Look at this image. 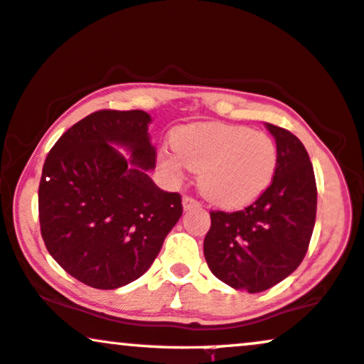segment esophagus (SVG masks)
I'll return each instance as SVG.
<instances>
[{
	"label": "esophagus",
	"mask_w": 364,
	"mask_h": 364,
	"mask_svg": "<svg viewBox=\"0 0 364 364\" xmlns=\"http://www.w3.org/2000/svg\"><path fill=\"white\" fill-rule=\"evenodd\" d=\"M201 203L198 200H195L193 196H188L185 195L183 196V208L185 210H190V208H200Z\"/></svg>",
	"instance_id": "1"
}]
</instances>
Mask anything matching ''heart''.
Wrapping results in <instances>:
<instances>
[{
    "mask_svg": "<svg viewBox=\"0 0 364 364\" xmlns=\"http://www.w3.org/2000/svg\"><path fill=\"white\" fill-rule=\"evenodd\" d=\"M174 146L159 149V166L173 181L200 171L203 195L223 208L254 203L272 185L279 166L277 144L265 132L238 124L208 122L179 127Z\"/></svg>",
    "mask_w": 364,
    "mask_h": 364,
    "instance_id": "b5f03b06",
    "label": "heart"
}]
</instances>
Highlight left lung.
Listing matches in <instances>:
<instances>
[{
    "instance_id": "obj_1",
    "label": "left lung",
    "mask_w": 364,
    "mask_h": 364,
    "mask_svg": "<svg viewBox=\"0 0 364 364\" xmlns=\"http://www.w3.org/2000/svg\"><path fill=\"white\" fill-rule=\"evenodd\" d=\"M267 129L279 151L272 185L247 208L210 211L203 243L215 277L250 294L274 287L301 265L316 223V178L304 144L287 129Z\"/></svg>"
}]
</instances>
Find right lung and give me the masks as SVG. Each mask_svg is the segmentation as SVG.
<instances>
[{"label":"right lung","mask_w":364,"mask_h":364,"mask_svg":"<svg viewBox=\"0 0 364 364\" xmlns=\"http://www.w3.org/2000/svg\"><path fill=\"white\" fill-rule=\"evenodd\" d=\"M144 110H97L63 132L38 186L45 247L65 272L94 289L139 279L183 213L179 193L148 176L156 166ZM132 151L126 160L112 146Z\"/></svg>","instance_id":"add662e5"}]
</instances>
